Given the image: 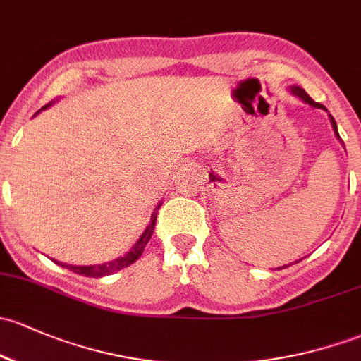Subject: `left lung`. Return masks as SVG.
I'll list each match as a JSON object with an SVG mask.
<instances>
[{
    "mask_svg": "<svg viewBox=\"0 0 361 361\" xmlns=\"http://www.w3.org/2000/svg\"><path fill=\"white\" fill-rule=\"evenodd\" d=\"M289 91H290V93H292V94H294V97H298V98H299V100H302V102H305V104H308V105H311V107H314V109H322V111L329 112V111H327V109H325V107H324V105H322V104H318V102H314V100H313V98H311V97H310V94H308V93H306V91L301 88V86H290V88H289ZM329 119H331V124H332V130H334V135H336V138H337V140H339V143H341V145H343V147H344V142H343V140H341V136H339V131H337V124H336V121H334V117L331 116V114H329ZM344 150H346V149H344ZM295 263H298V261H295ZM286 267H289V264H283V267H282V268H286ZM282 268H279V270H282Z\"/></svg>",
    "mask_w": 361,
    "mask_h": 361,
    "instance_id": "left-lung-1",
    "label": "left lung"
}]
</instances>
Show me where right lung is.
<instances>
[{
    "mask_svg": "<svg viewBox=\"0 0 361 361\" xmlns=\"http://www.w3.org/2000/svg\"><path fill=\"white\" fill-rule=\"evenodd\" d=\"M53 104V102H51ZM51 104L44 105L41 111H44V109L50 107ZM41 111H37L36 114H39ZM162 206V202L157 204V207H155L154 212H152L150 216V223L149 226H147L145 230H143V233L140 235L138 240L133 244V247L128 250L124 256L117 257V259L114 261H107V263H102V264H90V267H78V264H67V263H60V261H55L56 264H60L62 268H67V270L78 273V275H85V276H93V279H100V276H105V275H112V273L123 270V268L130 267V264L135 263L136 259H138L140 256L143 254V249H145V245L149 244V240L152 238V233H154V228H155V219H157V211L159 207Z\"/></svg>",
    "mask_w": 361,
    "mask_h": 361,
    "instance_id": "right-lung-1",
    "label": "right lung"
}]
</instances>
